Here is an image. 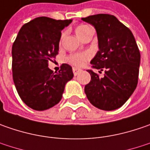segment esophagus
<instances>
[{"mask_svg":"<svg viewBox=\"0 0 150 150\" xmlns=\"http://www.w3.org/2000/svg\"><path fill=\"white\" fill-rule=\"evenodd\" d=\"M72 72H73V74H74L75 76H77L78 73L81 72V69H78L77 67H73V68H72Z\"/></svg>","mask_w":150,"mask_h":150,"instance_id":"34e87169","label":"esophagus"}]
</instances>
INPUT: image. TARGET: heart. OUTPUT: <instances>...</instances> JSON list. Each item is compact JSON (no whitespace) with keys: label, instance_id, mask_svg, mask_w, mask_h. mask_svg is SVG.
Returning a JSON list of instances; mask_svg holds the SVG:
<instances>
[{"label":"heart","instance_id":"1","mask_svg":"<svg viewBox=\"0 0 150 150\" xmlns=\"http://www.w3.org/2000/svg\"><path fill=\"white\" fill-rule=\"evenodd\" d=\"M90 28L91 27L89 26H87V25H79L76 27L75 32L79 38L83 39L84 36L89 31ZM90 57H91V53L88 52H81V53H75V54H72L67 57V62L73 66L79 67L84 66L85 63L89 60Z\"/></svg>","mask_w":150,"mask_h":150}]
</instances>
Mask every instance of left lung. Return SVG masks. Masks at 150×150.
Here are the masks:
<instances>
[{
	"instance_id": "left-lung-1",
	"label": "left lung",
	"mask_w": 150,
	"mask_h": 150,
	"mask_svg": "<svg viewBox=\"0 0 150 150\" xmlns=\"http://www.w3.org/2000/svg\"><path fill=\"white\" fill-rule=\"evenodd\" d=\"M95 27L99 51L91 61L104 77L88 70L91 81L85 86L88 99L102 110L123 106L138 84L140 52L129 29L112 15L98 14L82 18Z\"/></svg>"
}]
</instances>
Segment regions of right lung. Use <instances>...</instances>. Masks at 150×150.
<instances>
[{"mask_svg":"<svg viewBox=\"0 0 150 150\" xmlns=\"http://www.w3.org/2000/svg\"><path fill=\"white\" fill-rule=\"evenodd\" d=\"M72 20L41 16L21 26L12 45V77L18 94L29 108L42 111L57 104L66 83L73 78L72 67L61 65L58 72L48 62L58 54L61 31Z\"/></svg>","mask_w":150,"mask_h":150,"instance_id":"add662e5","label":"right lung"}]
</instances>
